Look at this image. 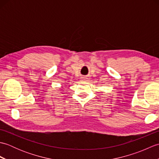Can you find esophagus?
Segmentation results:
<instances>
[{"label": "esophagus", "instance_id": "obj_1", "mask_svg": "<svg viewBox=\"0 0 159 159\" xmlns=\"http://www.w3.org/2000/svg\"><path fill=\"white\" fill-rule=\"evenodd\" d=\"M87 78L86 77H81V80L82 81H86L87 80Z\"/></svg>", "mask_w": 159, "mask_h": 159}]
</instances>
